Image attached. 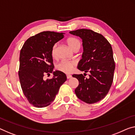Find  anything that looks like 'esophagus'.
<instances>
[{"mask_svg":"<svg viewBox=\"0 0 135 135\" xmlns=\"http://www.w3.org/2000/svg\"><path fill=\"white\" fill-rule=\"evenodd\" d=\"M72 78V76L71 75H70V74H67V78L68 79H70Z\"/></svg>","mask_w":135,"mask_h":135,"instance_id":"obj_1","label":"esophagus"}]
</instances>
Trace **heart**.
I'll return each mask as SVG.
<instances>
[{
  "mask_svg": "<svg viewBox=\"0 0 135 135\" xmlns=\"http://www.w3.org/2000/svg\"><path fill=\"white\" fill-rule=\"evenodd\" d=\"M66 42L68 46L71 49L73 50H76V49H80V42L79 40L75 37H70L66 40ZM56 49L57 44H53L51 50V55L55 58L56 57ZM76 63L73 61H62L56 65V69L60 71H62L64 73H71L73 68L75 67Z\"/></svg>",
  "mask_w": 135,
  "mask_h": 135,
  "instance_id": "b5f03b06",
  "label": "heart"
}]
</instances>
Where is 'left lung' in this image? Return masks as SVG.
Returning a JSON list of instances; mask_svg holds the SVG:
<instances>
[{
    "label": "left lung",
    "mask_w": 135,
    "mask_h": 135,
    "mask_svg": "<svg viewBox=\"0 0 135 135\" xmlns=\"http://www.w3.org/2000/svg\"><path fill=\"white\" fill-rule=\"evenodd\" d=\"M70 33L82 40L83 52L78 68L90 73L88 79L82 74L73 75L79 83L76 95L86 103H95L105 97L113 82L115 65L112 47L102 34L90 29H81Z\"/></svg>",
    "instance_id": "left-lung-1"
}]
</instances>
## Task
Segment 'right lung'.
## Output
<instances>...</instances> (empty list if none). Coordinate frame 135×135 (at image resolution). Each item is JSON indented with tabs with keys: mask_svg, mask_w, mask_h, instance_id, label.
I'll use <instances>...</instances> for the list:
<instances>
[{
	"mask_svg": "<svg viewBox=\"0 0 135 135\" xmlns=\"http://www.w3.org/2000/svg\"><path fill=\"white\" fill-rule=\"evenodd\" d=\"M64 33L44 31L28 38L20 54L18 76L23 94L31 104L44 108L54 101L60 86L67 80L63 72L53 71L52 47L64 38ZM52 79L44 80L46 74Z\"/></svg>",
	"mask_w": 135,
	"mask_h": 135,
	"instance_id": "obj_1",
	"label": "right lung"
}]
</instances>
